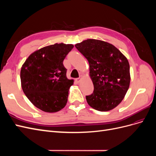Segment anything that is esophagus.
<instances>
[{"mask_svg":"<svg viewBox=\"0 0 156 156\" xmlns=\"http://www.w3.org/2000/svg\"><path fill=\"white\" fill-rule=\"evenodd\" d=\"M80 79H81V76H80L79 78H76V79H75V81H76V83H79V81H80Z\"/></svg>","mask_w":156,"mask_h":156,"instance_id":"34e87169","label":"esophagus"}]
</instances>
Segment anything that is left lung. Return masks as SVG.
<instances>
[{"instance_id": "obj_1", "label": "left lung", "mask_w": 156, "mask_h": 156, "mask_svg": "<svg viewBox=\"0 0 156 156\" xmlns=\"http://www.w3.org/2000/svg\"><path fill=\"white\" fill-rule=\"evenodd\" d=\"M88 61L94 91L86 96L88 105L108 111L123 100L129 87V64L125 56L107 42L88 39L75 45Z\"/></svg>"}]
</instances>
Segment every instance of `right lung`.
<instances>
[{"instance_id": "obj_1", "label": "right lung", "mask_w": 156, "mask_h": 156, "mask_svg": "<svg viewBox=\"0 0 156 156\" xmlns=\"http://www.w3.org/2000/svg\"><path fill=\"white\" fill-rule=\"evenodd\" d=\"M72 44H55L31 54L21 70V87L26 96L40 110L55 112L68 101V90L73 80L66 77L63 65Z\"/></svg>"}]
</instances>
